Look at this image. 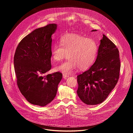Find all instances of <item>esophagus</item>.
<instances>
[{"label":"esophagus","mask_w":133,"mask_h":133,"mask_svg":"<svg viewBox=\"0 0 133 133\" xmlns=\"http://www.w3.org/2000/svg\"><path fill=\"white\" fill-rule=\"evenodd\" d=\"M63 78H64V79H66L67 77H69V75H66V74H63Z\"/></svg>","instance_id":"34e87169"}]
</instances>
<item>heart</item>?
<instances>
[{
    "label": "heart",
    "mask_w": 133,
    "mask_h": 133,
    "mask_svg": "<svg viewBox=\"0 0 133 133\" xmlns=\"http://www.w3.org/2000/svg\"><path fill=\"white\" fill-rule=\"evenodd\" d=\"M60 44L54 45L51 50V61L60 62L66 57L68 61L55 67V70L69 75L77 68L85 70L95 62L98 46L93 39L77 34H67L61 38Z\"/></svg>",
    "instance_id": "b5f03b06"
}]
</instances>
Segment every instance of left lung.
I'll use <instances>...</instances> for the list:
<instances>
[{
	"instance_id": "obj_1",
	"label": "left lung",
	"mask_w": 133,
	"mask_h": 133,
	"mask_svg": "<svg viewBox=\"0 0 133 133\" xmlns=\"http://www.w3.org/2000/svg\"><path fill=\"white\" fill-rule=\"evenodd\" d=\"M120 68L118 49L103 35L95 62L88 70L77 77V93L81 101L90 105L103 102L118 82Z\"/></svg>"
}]
</instances>
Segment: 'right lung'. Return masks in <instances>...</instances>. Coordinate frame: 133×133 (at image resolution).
<instances>
[{
    "instance_id": "add662e5",
    "label": "right lung",
    "mask_w": 133,
    "mask_h": 133,
    "mask_svg": "<svg viewBox=\"0 0 133 133\" xmlns=\"http://www.w3.org/2000/svg\"><path fill=\"white\" fill-rule=\"evenodd\" d=\"M57 24L37 28L19 43L14 55L17 84L30 104L45 106L55 97L63 75L57 71L47 75L51 68V35Z\"/></svg>"
}]
</instances>
